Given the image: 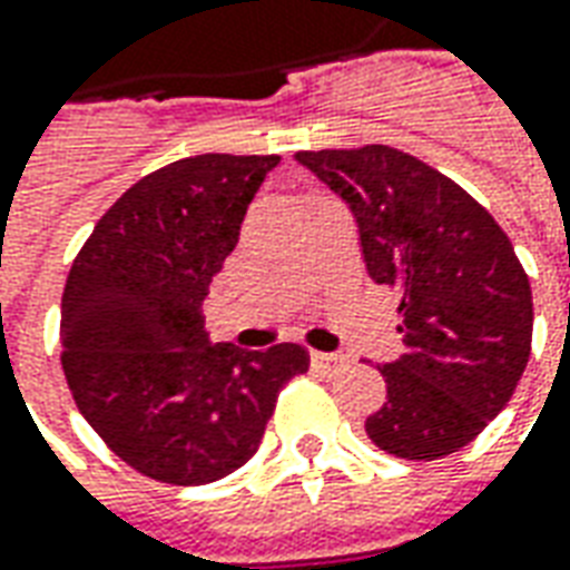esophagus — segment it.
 Here are the masks:
<instances>
[{
  "mask_svg": "<svg viewBox=\"0 0 570 570\" xmlns=\"http://www.w3.org/2000/svg\"><path fill=\"white\" fill-rule=\"evenodd\" d=\"M345 364H348V357H345V354L312 352V367L321 370V373H340Z\"/></svg>",
  "mask_w": 570,
  "mask_h": 570,
  "instance_id": "1",
  "label": "esophagus"
}]
</instances>
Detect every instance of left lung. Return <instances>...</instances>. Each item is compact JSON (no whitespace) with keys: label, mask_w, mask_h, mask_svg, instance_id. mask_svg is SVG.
Wrapping results in <instances>:
<instances>
[{"label":"left lung","mask_w":570,"mask_h":570,"mask_svg":"<svg viewBox=\"0 0 570 570\" xmlns=\"http://www.w3.org/2000/svg\"><path fill=\"white\" fill-rule=\"evenodd\" d=\"M352 206L367 274L397 293L404 354L380 367L385 404L370 441L441 460L484 432L531 357V284L507 230L472 194L389 145L298 150Z\"/></svg>","instance_id":"obj_1"}]
</instances>
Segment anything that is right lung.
Wrapping results in <instances>:
<instances>
[{
	"instance_id": "right-lung-1",
	"label": "right lung",
	"mask_w": 570,
	"mask_h": 570,
	"mask_svg": "<svg viewBox=\"0 0 570 570\" xmlns=\"http://www.w3.org/2000/svg\"><path fill=\"white\" fill-rule=\"evenodd\" d=\"M277 154H200L135 181L89 234L61 296V367L79 413L135 472L209 484L262 444L277 395L308 370L281 342L206 340L203 298Z\"/></svg>"
}]
</instances>
